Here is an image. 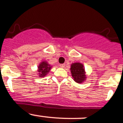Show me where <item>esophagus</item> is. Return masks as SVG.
<instances>
[{"mask_svg": "<svg viewBox=\"0 0 123 123\" xmlns=\"http://www.w3.org/2000/svg\"><path fill=\"white\" fill-rule=\"evenodd\" d=\"M59 66H60L61 67H62V68H64V67H65V64H61L60 65H59Z\"/></svg>", "mask_w": 123, "mask_h": 123, "instance_id": "34e87169", "label": "esophagus"}]
</instances>
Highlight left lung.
Segmentation results:
<instances>
[{"mask_svg": "<svg viewBox=\"0 0 123 123\" xmlns=\"http://www.w3.org/2000/svg\"><path fill=\"white\" fill-rule=\"evenodd\" d=\"M73 80L77 83H82L86 79V72L83 64L80 62L73 63L70 67Z\"/></svg>", "mask_w": 123, "mask_h": 123, "instance_id": "8db88e82", "label": "left lung"}]
</instances>
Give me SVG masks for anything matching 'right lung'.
<instances>
[{
	"mask_svg": "<svg viewBox=\"0 0 123 123\" xmlns=\"http://www.w3.org/2000/svg\"><path fill=\"white\" fill-rule=\"evenodd\" d=\"M51 66L49 64H48L47 62L42 61L41 64L38 65V72L39 76L40 77H44L45 76L49 73L50 70H51Z\"/></svg>",
	"mask_w": 123,
	"mask_h": 123,
	"instance_id": "add662e5",
	"label": "right lung"
}]
</instances>
